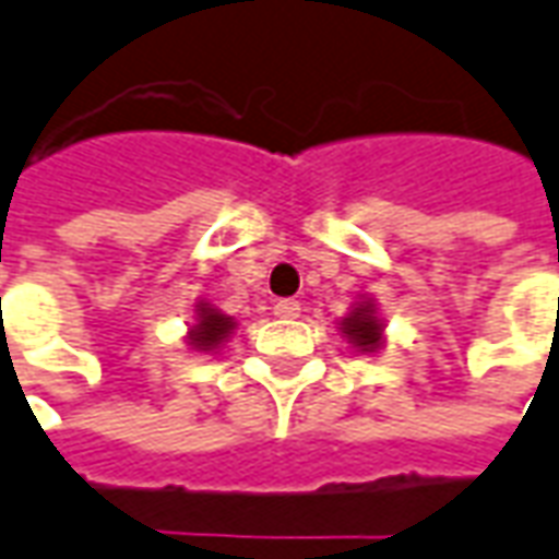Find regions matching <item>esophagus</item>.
I'll list each match as a JSON object with an SVG mask.
<instances>
[{"label": "esophagus", "instance_id": "obj_1", "mask_svg": "<svg viewBox=\"0 0 559 559\" xmlns=\"http://www.w3.org/2000/svg\"><path fill=\"white\" fill-rule=\"evenodd\" d=\"M273 313L280 319H295L301 313V304L295 301V298H283V301L273 304Z\"/></svg>", "mask_w": 559, "mask_h": 559}]
</instances>
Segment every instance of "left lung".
I'll return each mask as SVG.
<instances>
[{
    "instance_id": "obj_1",
    "label": "left lung",
    "mask_w": 559,
    "mask_h": 559,
    "mask_svg": "<svg viewBox=\"0 0 559 559\" xmlns=\"http://www.w3.org/2000/svg\"><path fill=\"white\" fill-rule=\"evenodd\" d=\"M341 325H344V334L349 337V344L359 346L361 353H374L383 344V322L377 319L374 304L371 301H361Z\"/></svg>"
}]
</instances>
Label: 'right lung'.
I'll list each match as a JSON object with an SVG mask.
<instances>
[{
	"mask_svg": "<svg viewBox=\"0 0 559 559\" xmlns=\"http://www.w3.org/2000/svg\"><path fill=\"white\" fill-rule=\"evenodd\" d=\"M234 329V319L218 313L210 304H198V325L188 331V344L194 349H215Z\"/></svg>",
	"mask_w": 559,
	"mask_h": 559,
	"instance_id": "1",
	"label": "right lung"
}]
</instances>
